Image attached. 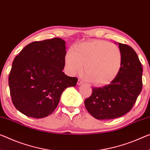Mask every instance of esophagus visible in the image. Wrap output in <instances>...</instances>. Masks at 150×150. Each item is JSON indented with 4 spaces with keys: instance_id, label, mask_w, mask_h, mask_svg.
Listing matches in <instances>:
<instances>
[{
    "instance_id": "1",
    "label": "esophagus",
    "mask_w": 150,
    "mask_h": 150,
    "mask_svg": "<svg viewBox=\"0 0 150 150\" xmlns=\"http://www.w3.org/2000/svg\"><path fill=\"white\" fill-rule=\"evenodd\" d=\"M77 84L78 85H82V84H83V82L82 81V80H78V82H77Z\"/></svg>"
}]
</instances>
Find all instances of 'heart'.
Segmentation results:
<instances>
[{"label": "heart", "instance_id": "obj_1", "mask_svg": "<svg viewBox=\"0 0 150 150\" xmlns=\"http://www.w3.org/2000/svg\"><path fill=\"white\" fill-rule=\"evenodd\" d=\"M65 64L68 72L72 75L81 72L85 64V78L96 86H105L118 76L122 66V55L116 45L95 40L79 43L69 50Z\"/></svg>", "mask_w": 150, "mask_h": 150}]
</instances>
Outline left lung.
<instances>
[{"label": "left lung", "instance_id": "obj_1", "mask_svg": "<svg viewBox=\"0 0 150 150\" xmlns=\"http://www.w3.org/2000/svg\"><path fill=\"white\" fill-rule=\"evenodd\" d=\"M118 45L122 55L118 76L109 85L93 88L91 96L84 100L88 112L99 120L113 119L130 111L142 89L143 69L136 52L127 45Z\"/></svg>", "mask_w": 150, "mask_h": 150}]
</instances>
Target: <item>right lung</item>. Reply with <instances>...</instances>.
I'll return each instance as SVG.
<instances>
[{"label": "right lung", "mask_w": 150, "mask_h": 150, "mask_svg": "<svg viewBox=\"0 0 150 150\" xmlns=\"http://www.w3.org/2000/svg\"><path fill=\"white\" fill-rule=\"evenodd\" d=\"M66 41L54 38L29 43L14 59L8 76L11 99L27 117L43 118L56 109L63 91L78 78L63 72Z\"/></svg>", "instance_id": "right-lung-1"}]
</instances>
